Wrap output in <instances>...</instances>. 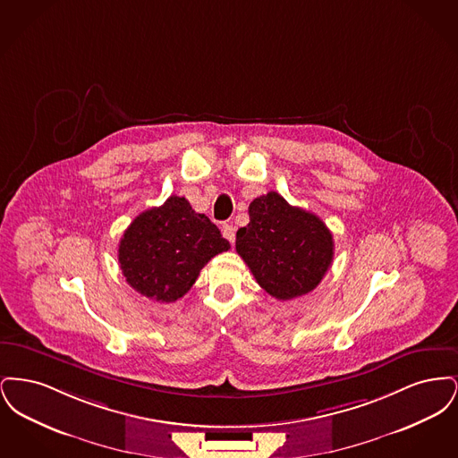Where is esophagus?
<instances>
[{"label": "esophagus", "mask_w": 458, "mask_h": 458, "mask_svg": "<svg viewBox=\"0 0 458 458\" xmlns=\"http://www.w3.org/2000/svg\"><path fill=\"white\" fill-rule=\"evenodd\" d=\"M223 237L226 240H230L232 243L235 242V226L233 225H230V223H226V225H223Z\"/></svg>", "instance_id": "34e87169"}]
</instances>
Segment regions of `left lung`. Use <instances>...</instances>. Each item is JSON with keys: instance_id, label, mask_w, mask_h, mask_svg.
I'll list each match as a JSON object with an SVG mask.
<instances>
[{"instance_id": "left-lung-1", "label": "left lung", "mask_w": 458, "mask_h": 458, "mask_svg": "<svg viewBox=\"0 0 458 458\" xmlns=\"http://www.w3.org/2000/svg\"><path fill=\"white\" fill-rule=\"evenodd\" d=\"M237 232V252L256 282L278 301H292L321 284L333 262V235L314 213L290 206L276 192L249 206Z\"/></svg>"}]
</instances>
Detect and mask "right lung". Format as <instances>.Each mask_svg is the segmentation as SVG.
I'll list each match as a JSON object with an SVG mask.
<instances>
[{
	"label": "right lung",
	"mask_w": 458,
	"mask_h": 458,
	"mask_svg": "<svg viewBox=\"0 0 458 458\" xmlns=\"http://www.w3.org/2000/svg\"><path fill=\"white\" fill-rule=\"evenodd\" d=\"M230 249L218 226L185 197L172 196L133 219L118 245L127 284L156 302H174L196 284L200 269Z\"/></svg>",
	"instance_id": "right-lung-1"
}]
</instances>
